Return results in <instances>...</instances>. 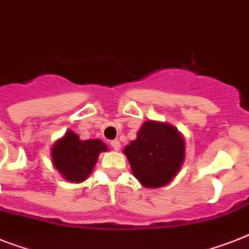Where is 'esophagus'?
<instances>
[{
  "label": "esophagus",
  "mask_w": 249,
  "mask_h": 249,
  "mask_svg": "<svg viewBox=\"0 0 249 249\" xmlns=\"http://www.w3.org/2000/svg\"><path fill=\"white\" fill-rule=\"evenodd\" d=\"M110 144H111V147L114 148L115 150L120 149V142H119V141H112Z\"/></svg>",
  "instance_id": "34e87169"
}]
</instances>
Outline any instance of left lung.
I'll use <instances>...</instances> for the list:
<instances>
[{"instance_id": "1", "label": "left lung", "mask_w": 249, "mask_h": 249, "mask_svg": "<svg viewBox=\"0 0 249 249\" xmlns=\"http://www.w3.org/2000/svg\"><path fill=\"white\" fill-rule=\"evenodd\" d=\"M135 178L145 187L170 183L185 160V139L175 126L145 121L124 149Z\"/></svg>"}]
</instances>
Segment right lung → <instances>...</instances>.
<instances>
[{
  "mask_svg": "<svg viewBox=\"0 0 249 249\" xmlns=\"http://www.w3.org/2000/svg\"><path fill=\"white\" fill-rule=\"evenodd\" d=\"M106 150L107 145L100 139L81 141L74 131L68 130L53 144L52 162L63 178L78 183L91 175L99 154Z\"/></svg>",
  "mask_w": 249,
  "mask_h": 249,
  "instance_id": "obj_1",
  "label": "right lung"
}]
</instances>
